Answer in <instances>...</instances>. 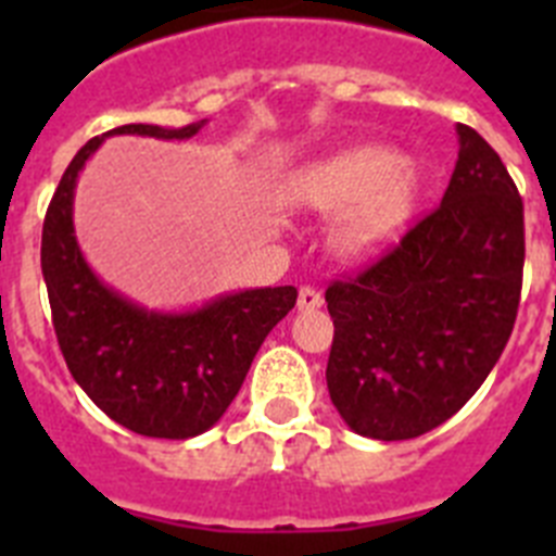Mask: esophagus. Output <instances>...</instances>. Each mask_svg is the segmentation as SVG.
Here are the masks:
<instances>
[{"mask_svg": "<svg viewBox=\"0 0 556 556\" xmlns=\"http://www.w3.org/2000/svg\"><path fill=\"white\" fill-rule=\"evenodd\" d=\"M320 306H323L320 289L301 287V292H298V308H301V312H308V308H320Z\"/></svg>", "mask_w": 556, "mask_h": 556, "instance_id": "1", "label": "esophagus"}]
</instances>
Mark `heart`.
I'll use <instances>...</instances> for the list:
<instances>
[{
    "mask_svg": "<svg viewBox=\"0 0 556 556\" xmlns=\"http://www.w3.org/2000/svg\"><path fill=\"white\" fill-rule=\"evenodd\" d=\"M415 191L401 155L384 147H353L294 169L281 194L294 208L337 211L348 204L333 225V248L345 258H370L404 233Z\"/></svg>",
    "mask_w": 556,
    "mask_h": 556,
    "instance_id": "heart-1",
    "label": "heart"
}]
</instances>
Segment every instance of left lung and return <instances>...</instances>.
Masks as SVG:
<instances>
[{"label": "left lung", "instance_id": "8db88e82", "mask_svg": "<svg viewBox=\"0 0 556 556\" xmlns=\"http://www.w3.org/2000/svg\"><path fill=\"white\" fill-rule=\"evenodd\" d=\"M443 203L326 289V381L356 434L412 440L468 404L504 353L523 283V200L498 152L456 125Z\"/></svg>", "mask_w": 556, "mask_h": 556}]
</instances>
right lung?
<instances>
[{"label":"right lung","instance_id":"right-lung-1","mask_svg":"<svg viewBox=\"0 0 556 556\" xmlns=\"http://www.w3.org/2000/svg\"><path fill=\"white\" fill-rule=\"evenodd\" d=\"M203 125H122L88 141L63 172L41 233V273L68 372L111 420L164 440H189L217 424L267 333L292 312L298 289H244L194 312H147L91 273L72 203L77 175L108 136L191 139Z\"/></svg>","mask_w":556,"mask_h":556}]
</instances>
